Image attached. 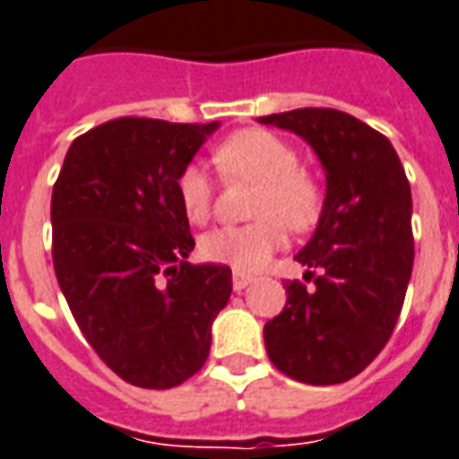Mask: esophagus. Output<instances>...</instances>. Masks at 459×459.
Segmentation results:
<instances>
[{"mask_svg": "<svg viewBox=\"0 0 459 459\" xmlns=\"http://www.w3.org/2000/svg\"><path fill=\"white\" fill-rule=\"evenodd\" d=\"M252 281H255V279L249 274H242V272H235V274H232V287H235V291H242V289L249 287Z\"/></svg>", "mask_w": 459, "mask_h": 459, "instance_id": "1", "label": "esophagus"}]
</instances>
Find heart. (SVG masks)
<instances>
[{
    "instance_id": "heart-1",
    "label": "heart",
    "mask_w": 459,
    "mask_h": 459,
    "mask_svg": "<svg viewBox=\"0 0 459 459\" xmlns=\"http://www.w3.org/2000/svg\"><path fill=\"white\" fill-rule=\"evenodd\" d=\"M214 162L230 180L256 183L249 224L217 227L200 239V252L237 272H256L284 242V227L304 232L321 214V187L299 170V155L284 138L262 128L239 131L214 151ZM178 200L190 222H204L212 210L214 187L210 175L197 162L185 165L175 180Z\"/></svg>"
}]
</instances>
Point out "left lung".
I'll list each match as a JSON object with an SVG mask.
<instances>
[{
	"label": "left lung",
	"mask_w": 459,
	"mask_h": 459,
	"mask_svg": "<svg viewBox=\"0 0 459 459\" xmlns=\"http://www.w3.org/2000/svg\"><path fill=\"white\" fill-rule=\"evenodd\" d=\"M326 170L316 232L297 255L307 279L287 281L284 311L264 324L269 360L308 385L359 376L391 339L412 274V197L391 141L333 108L272 113Z\"/></svg>",
	"instance_id": "obj_1"
}]
</instances>
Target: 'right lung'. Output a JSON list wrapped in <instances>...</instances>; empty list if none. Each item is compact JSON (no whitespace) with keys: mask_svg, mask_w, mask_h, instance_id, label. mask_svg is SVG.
Returning <instances> with one entry per match:
<instances>
[{"mask_svg":"<svg viewBox=\"0 0 459 459\" xmlns=\"http://www.w3.org/2000/svg\"><path fill=\"white\" fill-rule=\"evenodd\" d=\"M212 123L116 118L71 143L51 195L54 272L91 349L116 376L165 391L203 368L232 269L190 264L175 180Z\"/></svg>","mask_w":459,"mask_h":459,"instance_id":"add662e5","label":"right lung"}]
</instances>
